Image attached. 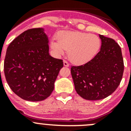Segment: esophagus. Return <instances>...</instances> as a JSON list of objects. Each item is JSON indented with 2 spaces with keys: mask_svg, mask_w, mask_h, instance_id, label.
Instances as JSON below:
<instances>
[{
  "mask_svg": "<svg viewBox=\"0 0 131 131\" xmlns=\"http://www.w3.org/2000/svg\"><path fill=\"white\" fill-rule=\"evenodd\" d=\"M63 66H64L65 67H68L69 66V63H68V62H67V61L63 60Z\"/></svg>",
  "mask_w": 131,
  "mask_h": 131,
  "instance_id": "obj_1",
  "label": "esophagus"
}]
</instances>
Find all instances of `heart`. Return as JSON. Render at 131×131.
Returning <instances> with one entry per match:
<instances>
[{"label":"heart","mask_w":131,"mask_h":131,"mask_svg":"<svg viewBox=\"0 0 131 131\" xmlns=\"http://www.w3.org/2000/svg\"><path fill=\"white\" fill-rule=\"evenodd\" d=\"M50 45L57 56L68 51V57L73 63L84 64L96 55L101 47V40L96 35L64 31L59 33L58 40L52 39Z\"/></svg>","instance_id":"heart-1"}]
</instances>
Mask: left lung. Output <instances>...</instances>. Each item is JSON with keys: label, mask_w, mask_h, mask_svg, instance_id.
<instances>
[{"label": "left lung", "mask_w": 131, "mask_h": 131, "mask_svg": "<svg viewBox=\"0 0 131 131\" xmlns=\"http://www.w3.org/2000/svg\"><path fill=\"white\" fill-rule=\"evenodd\" d=\"M99 37L100 52L85 64L71 68L76 92L88 100H101L112 94L119 85L124 71L119 45L111 38Z\"/></svg>", "instance_id": "left-lung-1"}]
</instances>
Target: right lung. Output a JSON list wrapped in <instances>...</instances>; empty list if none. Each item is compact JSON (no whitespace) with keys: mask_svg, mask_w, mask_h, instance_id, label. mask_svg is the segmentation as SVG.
<instances>
[{"mask_svg":"<svg viewBox=\"0 0 131 131\" xmlns=\"http://www.w3.org/2000/svg\"><path fill=\"white\" fill-rule=\"evenodd\" d=\"M44 28L27 30L10 44L4 63L6 79L16 95L27 101H42L54 89L62 60L49 54Z\"/></svg>","mask_w":131,"mask_h":131,"instance_id":"1","label":"right lung"}]
</instances>
